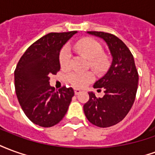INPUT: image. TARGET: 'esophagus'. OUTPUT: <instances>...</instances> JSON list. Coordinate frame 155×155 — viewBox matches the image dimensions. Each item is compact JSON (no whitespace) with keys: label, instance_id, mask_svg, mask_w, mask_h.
I'll use <instances>...</instances> for the list:
<instances>
[{"label":"esophagus","instance_id":"1","mask_svg":"<svg viewBox=\"0 0 155 155\" xmlns=\"http://www.w3.org/2000/svg\"><path fill=\"white\" fill-rule=\"evenodd\" d=\"M81 92V91L80 90H74V94H79Z\"/></svg>","mask_w":155,"mask_h":155}]
</instances>
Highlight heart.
<instances>
[{
  "mask_svg": "<svg viewBox=\"0 0 155 155\" xmlns=\"http://www.w3.org/2000/svg\"><path fill=\"white\" fill-rule=\"evenodd\" d=\"M74 49L79 54L90 60V64L96 71L103 70L108 62L106 54H103V47L96 40L91 37H84L74 44ZM72 54L71 48L64 45L59 54V62L62 68H67L71 64ZM68 81L74 87L83 88L94 80V74L91 71H72L68 74Z\"/></svg>",
  "mask_w": 155,
  "mask_h": 155,
  "instance_id": "obj_1",
  "label": "heart"
}]
</instances>
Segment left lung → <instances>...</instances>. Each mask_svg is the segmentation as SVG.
Returning <instances> with one entry per match:
<instances>
[{
	"label": "left lung",
	"instance_id": "obj_1",
	"mask_svg": "<svg viewBox=\"0 0 155 155\" xmlns=\"http://www.w3.org/2000/svg\"><path fill=\"white\" fill-rule=\"evenodd\" d=\"M88 33L103 39L113 57L107 73L94 84L98 91L104 90V95L97 98L90 92V99L84 104L87 120L96 126L107 128L120 122L130 112L136 96L139 74L133 54L120 39L107 32Z\"/></svg>",
	"mask_w": 155,
	"mask_h": 155
}]
</instances>
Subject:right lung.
I'll use <instances>...</instances> for the list:
<instances>
[{"mask_svg":"<svg viewBox=\"0 0 155 155\" xmlns=\"http://www.w3.org/2000/svg\"><path fill=\"white\" fill-rule=\"evenodd\" d=\"M76 31L49 33L34 42L23 54L15 70V89L22 110L31 122L41 127L54 126L66 114L74 91H54L50 75L61 69L62 46Z\"/></svg>","mask_w":155,"mask_h":155,"instance_id":"right-lung-1","label":"right lung"}]
</instances>
